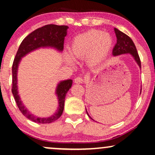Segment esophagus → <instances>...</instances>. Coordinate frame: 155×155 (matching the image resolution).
I'll return each instance as SVG.
<instances>
[{
	"instance_id": "esophagus-1",
	"label": "esophagus",
	"mask_w": 155,
	"mask_h": 155,
	"mask_svg": "<svg viewBox=\"0 0 155 155\" xmlns=\"http://www.w3.org/2000/svg\"><path fill=\"white\" fill-rule=\"evenodd\" d=\"M74 82L76 83V84H82V83L84 82V79L82 77H77L74 79Z\"/></svg>"
}]
</instances>
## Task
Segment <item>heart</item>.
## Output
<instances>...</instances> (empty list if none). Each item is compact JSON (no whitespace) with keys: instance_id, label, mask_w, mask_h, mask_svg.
<instances>
[{"instance_id":"b5f03b06","label":"heart","mask_w":155,"mask_h":155,"mask_svg":"<svg viewBox=\"0 0 155 155\" xmlns=\"http://www.w3.org/2000/svg\"><path fill=\"white\" fill-rule=\"evenodd\" d=\"M112 45L113 39L108 33L91 29L73 38L70 53L76 58H86L89 65H95L107 58ZM64 57L70 64L74 62V59L69 53H65Z\"/></svg>"}]
</instances>
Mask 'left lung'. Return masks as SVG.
Returning a JSON list of instances; mask_svg holds the SVG:
<instances>
[{
	"instance_id": "obj_1",
	"label": "left lung",
	"mask_w": 155,
	"mask_h": 155,
	"mask_svg": "<svg viewBox=\"0 0 155 155\" xmlns=\"http://www.w3.org/2000/svg\"><path fill=\"white\" fill-rule=\"evenodd\" d=\"M114 32L116 34L117 41V43L115 44L114 48L112 51V55L114 56L121 55V54H126V53H130L135 60L136 61V62L138 63V64L141 68V62H140V57L138 55V52H137V49L136 45H135L134 41H132V39L130 38L129 36L125 34L123 32L119 31V29L114 28ZM87 114L88 115V112ZM89 116V115H88ZM91 119H92L89 116Z\"/></svg>"
}]
</instances>
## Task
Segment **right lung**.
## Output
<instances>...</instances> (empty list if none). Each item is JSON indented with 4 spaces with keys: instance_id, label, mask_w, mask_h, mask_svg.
Returning <instances> with one entry per match:
<instances>
[{
    "instance_id": "right-lung-1",
    "label": "right lung",
    "mask_w": 155,
    "mask_h": 155,
    "mask_svg": "<svg viewBox=\"0 0 155 155\" xmlns=\"http://www.w3.org/2000/svg\"><path fill=\"white\" fill-rule=\"evenodd\" d=\"M67 29H68V27L65 25H48L34 30L21 41L14 61H13L12 67V93L13 96L15 97L17 105L21 114L36 123L48 124L55 121L60 118L64 110L65 96H66L67 91L71 87L72 80L69 79L61 81L57 87L56 93L58 97L59 107L55 114L48 118H39L31 114L25 108L18 95L17 86V72L19 62L22 57L27 55L29 52L41 47H54L59 51H62L64 48V37L67 35Z\"/></svg>"
}]
</instances>
